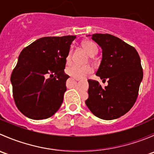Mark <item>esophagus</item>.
I'll use <instances>...</instances> for the list:
<instances>
[{
	"label": "esophagus",
	"mask_w": 154,
	"mask_h": 154,
	"mask_svg": "<svg viewBox=\"0 0 154 154\" xmlns=\"http://www.w3.org/2000/svg\"><path fill=\"white\" fill-rule=\"evenodd\" d=\"M74 80H76V81H80V79H78V78H75V77H74Z\"/></svg>",
	"instance_id": "esophagus-1"
}]
</instances>
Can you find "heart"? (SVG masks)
I'll return each mask as SVG.
<instances>
[{
	"label": "heart",
	"mask_w": 154,
	"mask_h": 154,
	"mask_svg": "<svg viewBox=\"0 0 154 154\" xmlns=\"http://www.w3.org/2000/svg\"><path fill=\"white\" fill-rule=\"evenodd\" d=\"M82 46L86 51L87 54L91 57L95 55L97 52V47L94 42L91 41L83 42ZM72 50L70 49L66 56V63H69L71 59ZM92 72V68L89 66H80L77 65H71L66 68V73L68 75L78 79H83L86 77L88 74Z\"/></svg>",
	"instance_id": "obj_1"
}]
</instances>
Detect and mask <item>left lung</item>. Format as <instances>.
<instances>
[{"instance_id": "1", "label": "left lung", "mask_w": 154, "mask_h": 154, "mask_svg": "<svg viewBox=\"0 0 154 154\" xmlns=\"http://www.w3.org/2000/svg\"><path fill=\"white\" fill-rule=\"evenodd\" d=\"M102 49V59L96 75L108 86L102 88L88 80L86 104L95 116L113 120L126 114L136 102L143 79L141 60L136 50L110 34L88 35Z\"/></svg>"}]
</instances>
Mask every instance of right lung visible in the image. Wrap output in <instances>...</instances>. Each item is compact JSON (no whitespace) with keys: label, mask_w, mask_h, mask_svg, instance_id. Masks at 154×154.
Returning <instances> with one entry per match:
<instances>
[{"label":"right lung","mask_w":154,"mask_h":154,"mask_svg":"<svg viewBox=\"0 0 154 154\" xmlns=\"http://www.w3.org/2000/svg\"><path fill=\"white\" fill-rule=\"evenodd\" d=\"M76 35L43 37L22 50L11 75L15 104L34 120L51 117L66 91V56Z\"/></svg>","instance_id":"add662e5"}]
</instances>
